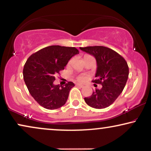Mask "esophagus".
Instances as JSON below:
<instances>
[{
    "instance_id": "obj_1",
    "label": "esophagus",
    "mask_w": 151,
    "mask_h": 151,
    "mask_svg": "<svg viewBox=\"0 0 151 151\" xmlns=\"http://www.w3.org/2000/svg\"><path fill=\"white\" fill-rule=\"evenodd\" d=\"M76 86H80V87H81V88L84 87V85H82V84H79V83H77V84H76Z\"/></svg>"
}]
</instances>
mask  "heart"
<instances>
[{
	"label": "heart",
	"mask_w": 151,
	"mask_h": 151,
	"mask_svg": "<svg viewBox=\"0 0 151 151\" xmlns=\"http://www.w3.org/2000/svg\"><path fill=\"white\" fill-rule=\"evenodd\" d=\"M86 56H88V55H85L84 57H86ZM77 79L78 81H80V82H84V80H86V77L84 76H78Z\"/></svg>",
	"instance_id": "heart-1"
}]
</instances>
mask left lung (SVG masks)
I'll return each instance as SVG.
<instances>
[{
  "label": "left lung",
  "instance_id": "obj_1",
  "mask_svg": "<svg viewBox=\"0 0 151 151\" xmlns=\"http://www.w3.org/2000/svg\"><path fill=\"white\" fill-rule=\"evenodd\" d=\"M84 52L95 57L97 62L96 80L93 82L102 84L90 97L84 98L88 106L104 109L112 104L124 88L129 77L127 61L116 51L103 46L80 47Z\"/></svg>",
  "mask_w": 151,
  "mask_h": 151
}]
</instances>
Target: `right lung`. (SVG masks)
<instances>
[{"label": "right lung", "mask_w": 151, "mask_h": 151, "mask_svg": "<svg viewBox=\"0 0 151 151\" xmlns=\"http://www.w3.org/2000/svg\"><path fill=\"white\" fill-rule=\"evenodd\" d=\"M78 53L75 47L52 45L40 49L27 59L23 69L24 80L31 96L40 106L53 110L65 104L75 84L69 82L65 86L55 85L53 81L55 75Z\"/></svg>", "instance_id": "right-lung-1"}]
</instances>
